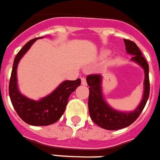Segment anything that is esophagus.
Segmentation results:
<instances>
[{"label":"esophagus","instance_id":"1","mask_svg":"<svg viewBox=\"0 0 160 160\" xmlns=\"http://www.w3.org/2000/svg\"><path fill=\"white\" fill-rule=\"evenodd\" d=\"M81 84L83 85H87V82H86V79L84 77H82L81 78Z\"/></svg>","mask_w":160,"mask_h":160}]
</instances>
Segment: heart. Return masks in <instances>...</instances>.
<instances>
[{
	"mask_svg": "<svg viewBox=\"0 0 160 160\" xmlns=\"http://www.w3.org/2000/svg\"><path fill=\"white\" fill-rule=\"evenodd\" d=\"M105 55H106V53H105Z\"/></svg>",
	"mask_w": 160,
	"mask_h": 160,
	"instance_id": "b5f03b06",
	"label": "heart"
}]
</instances>
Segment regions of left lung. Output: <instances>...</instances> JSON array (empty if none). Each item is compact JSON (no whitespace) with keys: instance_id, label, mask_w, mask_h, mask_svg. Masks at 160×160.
<instances>
[{"instance_id":"8db88e82","label":"left lung","mask_w":160,"mask_h":160,"mask_svg":"<svg viewBox=\"0 0 160 160\" xmlns=\"http://www.w3.org/2000/svg\"><path fill=\"white\" fill-rule=\"evenodd\" d=\"M126 52L133 55L130 60L138 63L143 68L145 73L144 92L142 99L138 106L132 112H121L109 106L103 97L101 89L102 76L100 74L88 75L86 78L89 86L88 96V111L92 120L101 128L109 130H116L127 127L139 117L143 110L150 94L149 65L147 63L141 51L134 42L123 39Z\"/></svg>"}]
</instances>
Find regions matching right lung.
I'll return each mask as SVG.
<instances>
[{
    "label": "right lung",
    "mask_w": 160,
    "mask_h": 160,
    "mask_svg": "<svg viewBox=\"0 0 160 160\" xmlns=\"http://www.w3.org/2000/svg\"><path fill=\"white\" fill-rule=\"evenodd\" d=\"M39 37L29 41L17 54L13 61V70L9 80V93L11 102L22 120L31 126H48L55 123L63 114L68 98L72 92L80 85L81 80H65L62 82L51 94L39 101L31 100L25 97L18 88L17 68L19 61L28 51L32 44Z\"/></svg>",
    "instance_id": "1"
}]
</instances>
